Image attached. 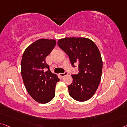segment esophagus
<instances>
[{
	"mask_svg": "<svg viewBox=\"0 0 127 127\" xmlns=\"http://www.w3.org/2000/svg\"><path fill=\"white\" fill-rule=\"evenodd\" d=\"M67 74H68L67 72H64V73H60L59 74H60V76H61V77H63L64 76H65V75H67Z\"/></svg>",
	"mask_w": 127,
	"mask_h": 127,
	"instance_id": "obj_1",
	"label": "esophagus"
}]
</instances>
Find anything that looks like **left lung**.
I'll list each match as a JSON object with an SVG mask.
<instances>
[{"instance_id":"obj_1","label":"left lung","mask_w":127,"mask_h":127,"mask_svg":"<svg viewBox=\"0 0 127 127\" xmlns=\"http://www.w3.org/2000/svg\"><path fill=\"white\" fill-rule=\"evenodd\" d=\"M58 45L69 57L72 67L78 64V73L72 74L73 81L68 86L69 95L79 102L89 100L99 85L103 63L99 49L86 38H64Z\"/></svg>"}]
</instances>
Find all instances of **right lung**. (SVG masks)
<instances>
[{
  "mask_svg": "<svg viewBox=\"0 0 127 127\" xmlns=\"http://www.w3.org/2000/svg\"><path fill=\"white\" fill-rule=\"evenodd\" d=\"M56 45L54 39H41L26 49L21 60L23 82L29 95L41 103H47L55 95L59 78L50 71L45 59Z\"/></svg>",
  "mask_w": 127,
  "mask_h": 127,
  "instance_id": "add662e5",
  "label": "right lung"
}]
</instances>
